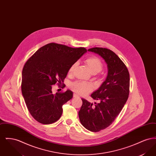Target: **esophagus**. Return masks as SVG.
I'll return each mask as SVG.
<instances>
[{
    "instance_id": "esophagus-1",
    "label": "esophagus",
    "mask_w": 156,
    "mask_h": 156,
    "mask_svg": "<svg viewBox=\"0 0 156 156\" xmlns=\"http://www.w3.org/2000/svg\"><path fill=\"white\" fill-rule=\"evenodd\" d=\"M73 97H74V98H80V97H79L77 94H74Z\"/></svg>"
}]
</instances>
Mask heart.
Instances as JSON below:
<instances>
[{
    "label": "heart",
    "mask_w": 156,
    "mask_h": 156,
    "mask_svg": "<svg viewBox=\"0 0 156 156\" xmlns=\"http://www.w3.org/2000/svg\"><path fill=\"white\" fill-rule=\"evenodd\" d=\"M85 63L90 73L93 74L99 73L103 68V64L102 61L97 57H90L88 58L85 60ZM76 66V63L75 62L70 67L68 70L69 74H71L73 72ZM69 87L73 91L79 95L87 94L94 89L92 84L85 82H75L70 84Z\"/></svg>",
    "instance_id": "1"
}]
</instances>
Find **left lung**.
<instances>
[{"mask_svg":"<svg viewBox=\"0 0 156 156\" xmlns=\"http://www.w3.org/2000/svg\"><path fill=\"white\" fill-rule=\"evenodd\" d=\"M100 55L108 67V75L99 89L91 94L99 103L82 99L78 112L82 125L88 130L99 132L110 126L126 104L129 94L130 76L125 64L111 50L95 47L88 50Z\"/></svg>","mask_w":156,"mask_h":156,"instance_id":"obj_1","label":"left lung"}]
</instances>
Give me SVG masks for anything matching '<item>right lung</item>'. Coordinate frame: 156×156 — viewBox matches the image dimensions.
Segmentation results:
<instances>
[{
    "mask_svg": "<svg viewBox=\"0 0 156 156\" xmlns=\"http://www.w3.org/2000/svg\"><path fill=\"white\" fill-rule=\"evenodd\" d=\"M83 47L71 48L49 43L39 48L24 64L22 92L29 111L37 122L48 125L62 113V105L73 98V92L53 94L52 85L61 83L70 67L87 52Z\"/></svg>",
    "mask_w": 156,
    "mask_h": 156,
    "instance_id": "1",
    "label": "right lung"
}]
</instances>
